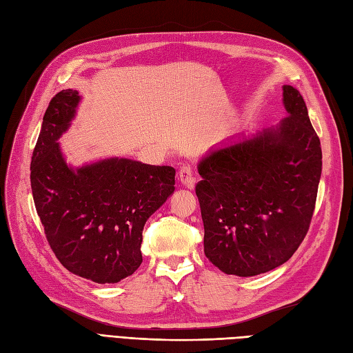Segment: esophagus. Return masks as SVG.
Here are the masks:
<instances>
[{"mask_svg": "<svg viewBox=\"0 0 353 353\" xmlns=\"http://www.w3.org/2000/svg\"><path fill=\"white\" fill-rule=\"evenodd\" d=\"M178 179L179 183L183 184L185 188L193 190L194 184H196V179L193 178V170L188 165H183L179 168V172H178Z\"/></svg>", "mask_w": 353, "mask_h": 353, "instance_id": "esophagus-1", "label": "esophagus"}]
</instances>
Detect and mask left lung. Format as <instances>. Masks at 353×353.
I'll list each match as a JSON object with an SVG mask.
<instances>
[{"label": "left lung", "mask_w": 353, "mask_h": 353, "mask_svg": "<svg viewBox=\"0 0 353 353\" xmlns=\"http://www.w3.org/2000/svg\"><path fill=\"white\" fill-rule=\"evenodd\" d=\"M282 90L288 117L256 135L227 138L197 165L205 255L225 274L248 278L279 268L309 230L321 142L300 92L288 84Z\"/></svg>", "instance_id": "left-lung-1"}]
</instances>
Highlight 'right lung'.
Masks as SVG:
<instances>
[{"instance_id": "add662e5", "label": "right lung", "mask_w": 353, "mask_h": 353, "mask_svg": "<svg viewBox=\"0 0 353 353\" xmlns=\"http://www.w3.org/2000/svg\"><path fill=\"white\" fill-rule=\"evenodd\" d=\"M81 97L66 89L50 101L31 160L37 214L65 269L97 283H117L141 263L142 228L175 192V169L108 157L66 163L58 139Z\"/></svg>"}]
</instances>
